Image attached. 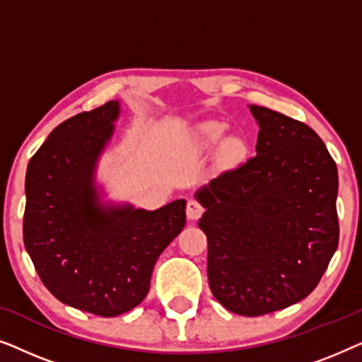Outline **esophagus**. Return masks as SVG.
<instances>
[{
  "label": "esophagus",
  "mask_w": 362,
  "mask_h": 362,
  "mask_svg": "<svg viewBox=\"0 0 362 362\" xmlns=\"http://www.w3.org/2000/svg\"><path fill=\"white\" fill-rule=\"evenodd\" d=\"M202 212H204V207H202L199 202L194 201V199L187 201V206H186L187 219H191V221L199 219V217L202 216Z\"/></svg>",
  "instance_id": "34e87169"
}]
</instances>
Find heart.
Masks as SVG:
<instances>
[{
  "instance_id": "1",
  "label": "heart",
  "mask_w": 362,
  "mask_h": 362,
  "mask_svg": "<svg viewBox=\"0 0 362 362\" xmlns=\"http://www.w3.org/2000/svg\"><path fill=\"white\" fill-rule=\"evenodd\" d=\"M202 135L209 143H219L222 140V135H224V127L221 123H207L202 128Z\"/></svg>"
}]
</instances>
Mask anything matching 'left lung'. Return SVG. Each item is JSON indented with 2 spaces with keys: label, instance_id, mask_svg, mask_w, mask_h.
I'll return each instance as SVG.
<instances>
[{
  "label": "left lung",
  "instance_id": "left-lung-1",
  "mask_svg": "<svg viewBox=\"0 0 362 362\" xmlns=\"http://www.w3.org/2000/svg\"><path fill=\"white\" fill-rule=\"evenodd\" d=\"M255 156L196 192L206 212L207 280L232 313L260 316L298 303L338 249V168L308 125L250 105Z\"/></svg>",
  "mask_w": 362,
  "mask_h": 362
}]
</instances>
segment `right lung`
Instances as JSON below:
<instances>
[{"label": "right lung", "mask_w": 362, "mask_h": 362, "mask_svg": "<svg viewBox=\"0 0 362 362\" xmlns=\"http://www.w3.org/2000/svg\"><path fill=\"white\" fill-rule=\"evenodd\" d=\"M120 103L62 122L29 160L23 239L34 269L59 301L98 316L145 300L158 257L186 224V201L156 211L100 202L95 168Z\"/></svg>", "instance_id": "obj_1"}]
</instances>
